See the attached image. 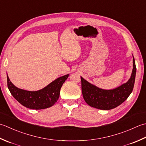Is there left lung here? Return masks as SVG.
I'll return each mask as SVG.
<instances>
[{"label":"left lung","instance_id":"obj_1","mask_svg":"<svg viewBox=\"0 0 146 146\" xmlns=\"http://www.w3.org/2000/svg\"><path fill=\"white\" fill-rule=\"evenodd\" d=\"M136 66L133 57V70L127 82L114 90H105L90 84L81 77L82 96L86 103L93 108L108 110L117 107L125 101L133 91Z\"/></svg>","mask_w":146,"mask_h":146}]
</instances>
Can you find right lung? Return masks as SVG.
I'll list each match as a JSON object with an SVG mask.
<instances>
[{
    "label": "right lung",
    "mask_w": 146,
    "mask_h": 146,
    "mask_svg": "<svg viewBox=\"0 0 146 146\" xmlns=\"http://www.w3.org/2000/svg\"><path fill=\"white\" fill-rule=\"evenodd\" d=\"M68 77L69 74L59 77L41 90L29 91L16 87L7 75V87L13 97L24 106L33 110L45 109L57 102L61 87Z\"/></svg>",
    "instance_id": "add662e5"
}]
</instances>
